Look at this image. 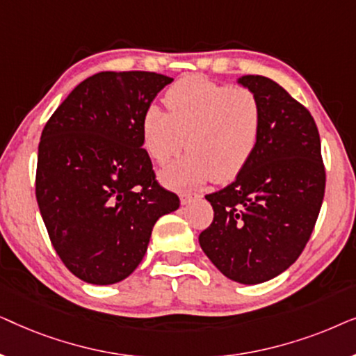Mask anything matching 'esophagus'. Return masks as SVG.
<instances>
[{"mask_svg": "<svg viewBox=\"0 0 356 356\" xmlns=\"http://www.w3.org/2000/svg\"><path fill=\"white\" fill-rule=\"evenodd\" d=\"M181 204L183 206H188V204H191L194 201H197V199H201V194H196V193H183L181 194Z\"/></svg>", "mask_w": 356, "mask_h": 356, "instance_id": "obj_1", "label": "esophagus"}]
</instances>
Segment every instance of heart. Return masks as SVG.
<instances>
[{
  "mask_svg": "<svg viewBox=\"0 0 356 356\" xmlns=\"http://www.w3.org/2000/svg\"><path fill=\"white\" fill-rule=\"evenodd\" d=\"M168 113L150 105L140 133L147 154L163 165L186 144L188 154L162 172L170 186L235 179L251 162L261 134V106L245 87L188 76L165 94Z\"/></svg>",
  "mask_w": 356,
  "mask_h": 356,
  "instance_id": "obj_1",
  "label": "heart"
}]
</instances>
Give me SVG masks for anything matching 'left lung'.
I'll use <instances>...</instances> for the list:
<instances>
[{
  "label": "left lung",
  "mask_w": 356,
  "mask_h": 356,
  "mask_svg": "<svg viewBox=\"0 0 356 356\" xmlns=\"http://www.w3.org/2000/svg\"><path fill=\"white\" fill-rule=\"evenodd\" d=\"M261 106L259 143L235 181L207 194L213 220L199 245L223 275L256 285L289 269L323 206L325 170L313 116L264 76H241Z\"/></svg>",
  "instance_id": "8db88e82"
}]
</instances>
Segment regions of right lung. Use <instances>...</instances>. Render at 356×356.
Listing matches in <instances>:
<instances>
[{
  "label": "right lung",
  "mask_w": 356,
  "mask_h": 356,
  "mask_svg": "<svg viewBox=\"0 0 356 356\" xmlns=\"http://www.w3.org/2000/svg\"><path fill=\"white\" fill-rule=\"evenodd\" d=\"M173 79L104 71L82 81L47 121L35 196L51 245L87 284L124 280L147 251L155 222L179 199L155 179L143 116Z\"/></svg>",
  "instance_id": "right-lung-1"
}]
</instances>
